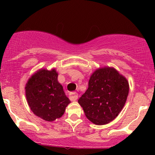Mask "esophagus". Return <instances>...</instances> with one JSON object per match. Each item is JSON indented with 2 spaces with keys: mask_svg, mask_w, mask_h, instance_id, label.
Wrapping results in <instances>:
<instances>
[{
  "mask_svg": "<svg viewBox=\"0 0 155 155\" xmlns=\"http://www.w3.org/2000/svg\"><path fill=\"white\" fill-rule=\"evenodd\" d=\"M70 101H75L78 99V94L76 92H72L70 94Z\"/></svg>",
  "mask_w": 155,
  "mask_h": 155,
  "instance_id": "esophagus-1",
  "label": "esophagus"
}]
</instances>
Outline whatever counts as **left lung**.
Instances as JSON below:
<instances>
[{
	"mask_svg": "<svg viewBox=\"0 0 155 155\" xmlns=\"http://www.w3.org/2000/svg\"><path fill=\"white\" fill-rule=\"evenodd\" d=\"M129 84L114 68L97 70L91 76L88 87L78 102L94 124L102 125L115 119L124 107Z\"/></svg>",
	"mask_w": 155,
	"mask_h": 155,
	"instance_id": "8db88e82",
	"label": "left lung"
}]
</instances>
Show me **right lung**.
Here are the masks:
<instances>
[{
	"mask_svg": "<svg viewBox=\"0 0 155 155\" xmlns=\"http://www.w3.org/2000/svg\"><path fill=\"white\" fill-rule=\"evenodd\" d=\"M26 97L31 111L45 121L61 118L70 103L62 85L58 82V73L40 70L29 79L25 87Z\"/></svg>",
	"mask_w": 155,
	"mask_h": 155,
	"instance_id": "1",
	"label": "right lung"
}]
</instances>
